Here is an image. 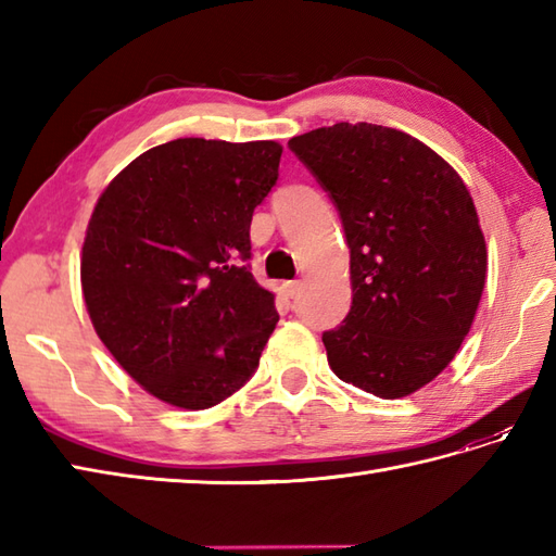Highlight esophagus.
Segmentation results:
<instances>
[{
  "label": "esophagus",
  "instance_id": "34e87169",
  "mask_svg": "<svg viewBox=\"0 0 556 556\" xmlns=\"http://www.w3.org/2000/svg\"><path fill=\"white\" fill-rule=\"evenodd\" d=\"M301 287H303L301 279H291V281H287V285H285V293H287L289 299H293L301 291Z\"/></svg>",
  "mask_w": 556,
  "mask_h": 556
}]
</instances>
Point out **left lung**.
<instances>
[{
	"mask_svg": "<svg viewBox=\"0 0 556 556\" xmlns=\"http://www.w3.org/2000/svg\"><path fill=\"white\" fill-rule=\"evenodd\" d=\"M289 148L332 195L351 248V311L323 334L329 368L380 399L418 392L454 361L485 289L473 198L396 128L341 122Z\"/></svg>",
	"mask_w": 556,
	"mask_h": 556,
	"instance_id": "8db88e82",
	"label": "left lung"
}]
</instances>
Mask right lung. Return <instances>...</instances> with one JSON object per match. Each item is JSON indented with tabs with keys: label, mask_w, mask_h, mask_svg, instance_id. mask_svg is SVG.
<instances>
[{
	"label": "right lung",
	"mask_w": 556,
	"mask_h": 556,
	"mask_svg": "<svg viewBox=\"0 0 556 556\" xmlns=\"http://www.w3.org/2000/svg\"><path fill=\"white\" fill-rule=\"evenodd\" d=\"M275 140L176 138L114 176L80 251L90 323L164 404L200 410L251 380L277 327L248 269L253 210L277 184Z\"/></svg>",
	"instance_id": "1"
}]
</instances>
